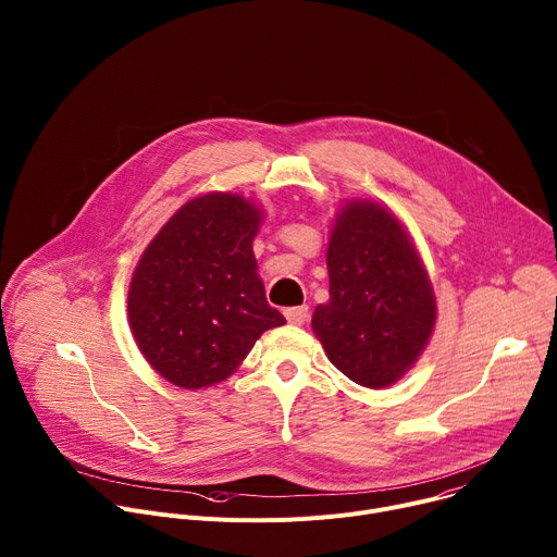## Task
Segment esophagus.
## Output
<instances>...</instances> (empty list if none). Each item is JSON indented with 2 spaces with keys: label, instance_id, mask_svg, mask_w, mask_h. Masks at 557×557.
<instances>
[{
  "label": "esophagus",
  "instance_id": "obj_1",
  "mask_svg": "<svg viewBox=\"0 0 557 557\" xmlns=\"http://www.w3.org/2000/svg\"><path fill=\"white\" fill-rule=\"evenodd\" d=\"M284 317H286V320H288L290 324L301 326V324L308 322L310 312H308V306H295V308H286V310H284Z\"/></svg>",
  "mask_w": 557,
  "mask_h": 557
}]
</instances>
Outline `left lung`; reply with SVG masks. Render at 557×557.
Wrapping results in <instances>:
<instances>
[{
    "mask_svg": "<svg viewBox=\"0 0 557 557\" xmlns=\"http://www.w3.org/2000/svg\"><path fill=\"white\" fill-rule=\"evenodd\" d=\"M331 299L312 331L331 363L363 387L399 381L419 359L436 322L430 277L410 235L376 202H352L329 243Z\"/></svg>",
    "mask_w": 557,
    "mask_h": 557,
    "instance_id": "obj_1",
    "label": "left lung"
}]
</instances>
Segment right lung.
Wrapping results in <instances>:
<instances>
[{"label": "right lung", "instance_id": "obj_1", "mask_svg": "<svg viewBox=\"0 0 557 557\" xmlns=\"http://www.w3.org/2000/svg\"><path fill=\"white\" fill-rule=\"evenodd\" d=\"M260 209L237 194L181 207L145 249L127 297L134 339L151 368L187 389L224 381L260 335L286 324L258 277Z\"/></svg>", "mask_w": 557, "mask_h": 557}]
</instances>
